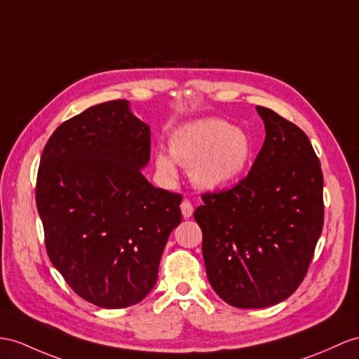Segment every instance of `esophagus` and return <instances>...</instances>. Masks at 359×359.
Returning <instances> with one entry per match:
<instances>
[{"label": "esophagus", "mask_w": 359, "mask_h": 359, "mask_svg": "<svg viewBox=\"0 0 359 359\" xmlns=\"http://www.w3.org/2000/svg\"><path fill=\"white\" fill-rule=\"evenodd\" d=\"M181 213H182V216L186 217V219H189V217L194 215V205H191L190 201H187V199L182 201V203H181Z\"/></svg>", "instance_id": "esophagus-1"}]
</instances>
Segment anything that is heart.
I'll use <instances>...</instances> for the list:
<instances>
[{"label":"heart","mask_w":359,"mask_h":359,"mask_svg":"<svg viewBox=\"0 0 359 359\" xmlns=\"http://www.w3.org/2000/svg\"><path fill=\"white\" fill-rule=\"evenodd\" d=\"M170 155L158 152L156 165L165 177H177L178 164L190 169L196 186L215 190L229 187L245 173L252 143L239 128L222 118H201L173 130L169 140Z\"/></svg>","instance_id":"b5f03b06"}]
</instances>
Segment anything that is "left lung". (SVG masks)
Segmentation results:
<instances>
[{
    "instance_id": "obj_1",
    "label": "left lung",
    "mask_w": 359,
    "mask_h": 359,
    "mask_svg": "<svg viewBox=\"0 0 359 359\" xmlns=\"http://www.w3.org/2000/svg\"><path fill=\"white\" fill-rule=\"evenodd\" d=\"M257 112L266 137L248 175L230 189L204 191L194 213L208 282L241 309L295 292L325 222L321 164L308 135L273 109Z\"/></svg>"
}]
</instances>
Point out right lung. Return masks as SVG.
Returning <instances> with one entry per match:
<instances>
[{"label": "right lung", "instance_id": "add662e5", "mask_svg": "<svg viewBox=\"0 0 359 359\" xmlns=\"http://www.w3.org/2000/svg\"><path fill=\"white\" fill-rule=\"evenodd\" d=\"M149 160L151 129L120 99L64 121L41 155L36 207L47 255L100 308H128L151 292L181 222L182 196L140 172Z\"/></svg>", "mask_w": 359, "mask_h": 359}]
</instances>
